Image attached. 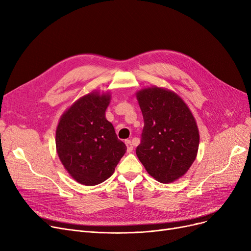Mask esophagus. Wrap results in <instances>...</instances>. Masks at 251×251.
I'll use <instances>...</instances> for the list:
<instances>
[{
	"mask_svg": "<svg viewBox=\"0 0 251 251\" xmlns=\"http://www.w3.org/2000/svg\"><path fill=\"white\" fill-rule=\"evenodd\" d=\"M125 143H126V146H127V151L128 152H131L133 151V144H132V142H131L130 140H125Z\"/></svg>",
	"mask_w": 251,
	"mask_h": 251,
	"instance_id": "34e87169",
	"label": "esophagus"
}]
</instances>
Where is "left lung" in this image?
Wrapping results in <instances>:
<instances>
[{
  "label": "left lung",
  "instance_id": "left-lung-1",
  "mask_svg": "<svg viewBox=\"0 0 251 251\" xmlns=\"http://www.w3.org/2000/svg\"><path fill=\"white\" fill-rule=\"evenodd\" d=\"M137 100L144 125L136 154L155 180L173 182L187 172L197 154L194 117L180 97L164 88L142 89Z\"/></svg>",
  "mask_w": 251,
  "mask_h": 251
}]
</instances>
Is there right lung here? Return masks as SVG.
Here are the masks:
<instances>
[{"mask_svg":"<svg viewBox=\"0 0 251 251\" xmlns=\"http://www.w3.org/2000/svg\"><path fill=\"white\" fill-rule=\"evenodd\" d=\"M109 103L108 94L91 92L63 114L57 127L60 160L68 173L83 185H97L111 177L127 150L104 117Z\"/></svg>","mask_w":251,"mask_h":251,"instance_id":"1","label":"right lung"}]
</instances>
